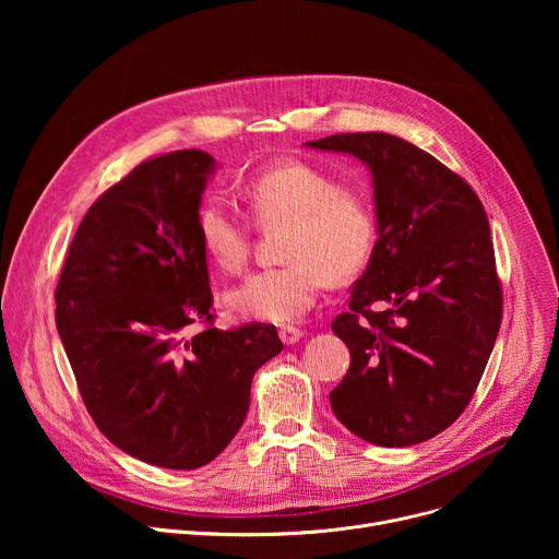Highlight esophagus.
I'll use <instances>...</instances> for the list:
<instances>
[{"mask_svg":"<svg viewBox=\"0 0 559 559\" xmlns=\"http://www.w3.org/2000/svg\"><path fill=\"white\" fill-rule=\"evenodd\" d=\"M278 336L285 345H296L300 338H302V332L298 328H292V325H285L278 330Z\"/></svg>","mask_w":559,"mask_h":559,"instance_id":"34e87169","label":"esophagus"}]
</instances>
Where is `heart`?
I'll list each match as a JSON object with an SVG mask.
<instances>
[{"instance_id": "1", "label": "heart", "mask_w": 559, "mask_h": 559, "mask_svg": "<svg viewBox=\"0 0 559 559\" xmlns=\"http://www.w3.org/2000/svg\"><path fill=\"white\" fill-rule=\"evenodd\" d=\"M257 221L289 227L283 267L248 276L225 294L227 307L248 321L289 323L305 316L325 281L343 283L365 267L376 241L369 203L309 164H283L254 177L246 188ZM207 259L223 272H238L252 243V225L227 201H207L197 216Z\"/></svg>"}]
</instances>
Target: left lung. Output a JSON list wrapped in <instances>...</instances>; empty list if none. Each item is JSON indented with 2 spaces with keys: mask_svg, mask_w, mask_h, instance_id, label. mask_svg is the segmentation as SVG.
I'll list each match as a JSON object with an SVG mask.
<instances>
[{
  "mask_svg": "<svg viewBox=\"0 0 559 559\" xmlns=\"http://www.w3.org/2000/svg\"><path fill=\"white\" fill-rule=\"evenodd\" d=\"M305 145L356 156L373 188L376 246L332 325L352 354L332 409L371 444L425 442L464 412L498 338L502 292L485 207L438 158L393 134Z\"/></svg>",
  "mask_w": 559,
  "mask_h": 559,
  "instance_id": "1",
  "label": "left lung"
}]
</instances>
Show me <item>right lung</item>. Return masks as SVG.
<instances>
[{
	"label": "right lung",
	"instance_id": "right-lung-1",
	"mask_svg": "<svg viewBox=\"0 0 559 559\" xmlns=\"http://www.w3.org/2000/svg\"><path fill=\"white\" fill-rule=\"evenodd\" d=\"M214 156L150 158L93 203L55 292V323L84 403L128 455L164 468L212 462L241 429L254 373L283 343L274 325L207 328L197 216Z\"/></svg>",
	"mask_w": 559,
	"mask_h": 559
}]
</instances>
